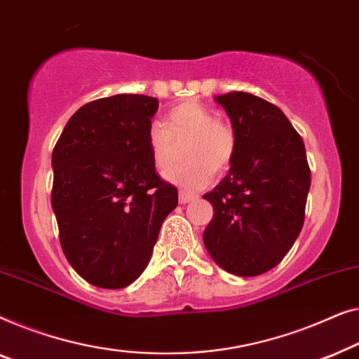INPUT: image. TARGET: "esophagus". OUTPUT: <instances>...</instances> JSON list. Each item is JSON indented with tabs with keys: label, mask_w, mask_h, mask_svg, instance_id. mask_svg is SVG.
Segmentation results:
<instances>
[{
	"label": "esophagus",
	"mask_w": 359,
	"mask_h": 359,
	"mask_svg": "<svg viewBox=\"0 0 359 359\" xmlns=\"http://www.w3.org/2000/svg\"><path fill=\"white\" fill-rule=\"evenodd\" d=\"M195 198H196V195H194V194H187V191H184V190L179 191V201L182 205L189 203V201L195 200Z\"/></svg>",
	"instance_id": "obj_1"
}]
</instances>
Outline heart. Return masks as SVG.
Returning <instances> with one entry per match:
<instances>
[{
  "mask_svg": "<svg viewBox=\"0 0 359 359\" xmlns=\"http://www.w3.org/2000/svg\"><path fill=\"white\" fill-rule=\"evenodd\" d=\"M184 141V158L189 163L168 169L164 179L185 191L205 189L213 180L215 170L224 172L234 159V130L195 100L175 105L165 114L164 125L149 127L148 148L156 168H165L172 161L177 144Z\"/></svg>",
  "mask_w": 359,
  "mask_h": 359,
  "instance_id": "1",
  "label": "heart"
}]
</instances>
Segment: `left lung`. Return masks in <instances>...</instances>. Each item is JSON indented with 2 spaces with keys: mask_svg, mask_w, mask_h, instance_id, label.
<instances>
[{
  "mask_svg": "<svg viewBox=\"0 0 359 359\" xmlns=\"http://www.w3.org/2000/svg\"><path fill=\"white\" fill-rule=\"evenodd\" d=\"M237 146L229 174L203 195L215 215L203 232L221 269L257 276L280 264L304 224L311 169L299 133L276 105L249 93L216 95Z\"/></svg>",
  "mask_w": 359,
  "mask_h": 359,
  "instance_id": "left-lung-1",
  "label": "left lung"
}]
</instances>
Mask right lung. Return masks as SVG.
Masks as SVG:
<instances>
[{
  "mask_svg": "<svg viewBox=\"0 0 359 359\" xmlns=\"http://www.w3.org/2000/svg\"><path fill=\"white\" fill-rule=\"evenodd\" d=\"M159 100L117 94L73 114L53 148L52 208L60 244L79 276L120 290L143 273L177 189L148 148Z\"/></svg>",
  "mask_w": 359,
  "mask_h": 359,
  "instance_id": "right-lung-1",
  "label": "right lung"
}]
</instances>
